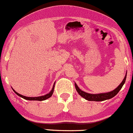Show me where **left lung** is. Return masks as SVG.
Returning a JSON list of instances; mask_svg holds the SVG:
<instances>
[{"label":"left lung","mask_w":133,"mask_h":133,"mask_svg":"<svg viewBox=\"0 0 133 133\" xmlns=\"http://www.w3.org/2000/svg\"><path fill=\"white\" fill-rule=\"evenodd\" d=\"M126 77H127V74H125L124 79H123L122 82L119 84V86L116 89H114V90L111 92H109L100 93V94H89V93L85 92L81 90L78 87V86L76 85V83H75V87H76V89L77 92H78V94L87 100L94 101V102H102V101L106 100V99H111V98L114 97L118 94V92L120 90V89H122L123 85H124L125 82Z\"/></svg>","instance_id":"obj_1"}]
</instances>
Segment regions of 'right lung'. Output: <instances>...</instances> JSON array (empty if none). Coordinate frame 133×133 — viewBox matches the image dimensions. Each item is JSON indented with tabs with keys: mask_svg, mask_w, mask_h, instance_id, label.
I'll use <instances>...</instances> for the list:
<instances>
[{
	"mask_svg": "<svg viewBox=\"0 0 133 133\" xmlns=\"http://www.w3.org/2000/svg\"><path fill=\"white\" fill-rule=\"evenodd\" d=\"M54 87H55V83H54V85L53 86V88H52V90H51L50 92L48 94H46V95H44V96H39V97H27V96H22L21 94H19L18 92H17L16 91H15V90H14L13 89V90L14 91V92L15 93V94H17V95H18L19 96L21 97V98H24V99H26V100H36V101H43V100H45V99H48V98H50L51 96H52V94H53V92H54Z\"/></svg>",
	"mask_w": 133,
	"mask_h": 133,
	"instance_id": "1",
	"label": "right lung"
}]
</instances>
